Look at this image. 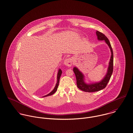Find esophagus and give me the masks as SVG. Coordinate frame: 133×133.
<instances>
[{
	"instance_id": "obj_1",
	"label": "esophagus",
	"mask_w": 133,
	"mask_h": 133,
	"mask_svg": "<svg viewBox=\"0 0 133 133\" xmlns=\"http://www.w3.org/2000/svg\"><path fill=\"white\" fill-rule=\"evenodd\" d=\"M64 63L65 65H66L68 66H71L73 64V59L72 58H69L66 59L64 61Z\"/></svg>"
}]
</instances>
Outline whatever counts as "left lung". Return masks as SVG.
I'll list each match as a JSON object with an SVG mask.
<instances>
[{"label":"left lung","instance_id":"obj_1","mask_svg":"<svg viewBox=\"0 0 133 133\" xmlns=\"http://www.w3.org/2000/svg\"><path fill=\"white\" fill-rule=\"evenodd\" d=\"M96 35L97 36V39L99 40H104L106 43L109 46L111 52V58L110 60V62L109 63V66L108 68V71L106 75L104 77V78L99 83L92 84H86L85 83L84 81V75L83 74L78 70L77 68L74 67L73 68V71L75 74L76 78V84L77 87L82 91L88 92H96L102 90L105 88L108 82L109 81L111 75L113 72V65H114V55H113V51L112 48L111 47L110 42L108 39L106 37V36L103 34V33L99 32L98 31L96 32Z\"/></svg>","mask_w":133,"mask_h":133}]
</instances>
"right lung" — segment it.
<instances>
[{
	"label": "right lung",
	"mask_w": 133,
	"mask_h": 133,
	"mask_svg": "<svg viewBox=\"0 0 133 133\" xmlns=\"http://www.w3.org/2000/svg\"><path fill=\"white\" fill-rule=\"evenodd\" d=\"M61 74H62V71H61V70L59 69V71H58V75H57V84H56V86H55V88L54 89V90H53L50 93H49L47 95H45V96H43V97H45V96L51 95H52L53 94H54V93L56 92V91L57 90V88H58V87L59 83V80H60V76H61Z\"/></svg>",
	"instance_id": "obj_1"
}]
</instances>
